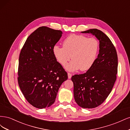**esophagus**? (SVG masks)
<instances>
[{
  "label": "esophagus",
  "instance_id": "obj_1",
  "mask_svg": "<svg viewBox=\"0 0 130 130\" xmlns=\"http://www.w3.org/2000/svg\"><path fill=\"white\" fill-rule=\"evenodd\" d=\"M72 74L70 73H68V78H70L72 77Z\"/></svg>",
  "mask_w": 130,
  "mask_h": 130
}]
</instances>
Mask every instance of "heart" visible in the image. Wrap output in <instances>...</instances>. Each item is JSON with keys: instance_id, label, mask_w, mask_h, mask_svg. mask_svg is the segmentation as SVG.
Wrapping results in <instances>:
<instances>
[{"instance_id": "heart-1", "label": "heart", "mask_w": 130, "mask_h": 130, "mask_svg": "<svg viewBox=\"0 0 130 130\" xmlns=\"http://www.w3.org/2000/svg\"><path fill=\"white\" fill-rule=\"evenodd\" d=\"M63 47L54 46L53 54L57 61L70 71L80 69L86 71L95 62L99 49V42L94 37L88 38L80 35L72 34L66 37L62 43Z\"/></svg>"}]
</instances>
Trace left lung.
<instances>
[{
  "label": "left lung",
  "mask_w": 130,
  "mask_h": 130,
  "mask_svg": "<svg viewBox=\"0 0 130 130\" xmlns=\"http://www.w3.org/2000/svg\"><path fill=\"white\" fill-rule=\"evenodd\" d=\"M81 32L92 34L98 38L99 54L87 72L72 76L74 96L80 107L93 108L103 103L111 92L117 79L118 56L111 41L100 30L92 29Z\"/></svg>",
  "instance_id": "obj_1"
}]
</instances>
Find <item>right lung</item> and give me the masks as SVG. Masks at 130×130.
Returning <instances> with one entry per match:
<instances>
[{
    "label": "right lung",
    "mask_w": 130,
    "mask_h": 130,
    "mask_svg": "<svg viewBox=\"0 0 130 130\" xmlns=\"http://www.w3.org/2000/svg\"><path fill=\"white\" fill-rule=\"evenodd\" d=\"M61 30L38 27L27 37L19 57L18 82L26 100L34 107H50L68 75L53 54Z\"/></svg>",
    "instance_id": "right-lung-1"
}]
</instances>
